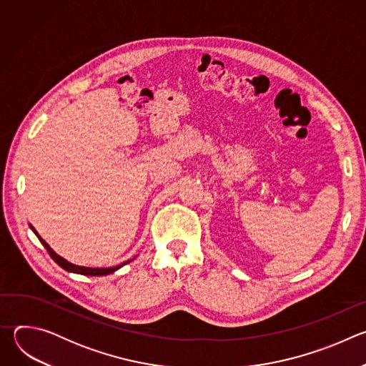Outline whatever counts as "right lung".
I'll use <instances>...</instances> for the list:
<instances>
[{
    "instance_id": "right-lung-1",
    "label": "right lung",
    "mask_w": 366,
    "mask_h": 366,
    "mask_svg": "<svg viewBox=\"0 0 366 366\" xmlns=\"http://www.w3.org/2000/svg\"><path fill=\"white\" fill-rule=\"evenodd\" d=\"M30 229L34 232V234L39 237V240L41 242V244L47 249V252H49V254H50V257L55 260V262L61 267V268H64L65 271H68V272H74V274H79V275H86V277H102V275H110V274H113V272H116L117 269H120L122 267H124L126 264H129L130 260H126V262H123V264H120V265H117V267H112V268H89V267H79V265H74V264H71V262H68L66 259H64L62 256H59L54 249H51L39 234H37V232H36V229L30 224ZM136 257V256H134ZM133 257V259H134ZM132 259V260H133Z\"/></svg>"
}]
</instances>
